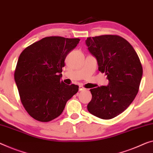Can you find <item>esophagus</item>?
Segmentation results:
<instances>
[{
	"mask_svg": "<svg viewBox=\"0 0 153 153\" xmlns=\"http://www.w3.org/2000/svg\"><path fill=\"white\" fill-rule=\"evenodd\" d=\"M85 90V88H84L83 86H79V91H83V90Z\"/></svg>",
	"mask_w": 153,
	"mask_h": 153,
	"instance_id": "34e87169",
	"label": "esophagus"
}]
</instances>
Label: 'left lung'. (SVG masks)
I'll return each instance as SVG.
<instances>
[{
    "instance_id": "8db88e82",
    "label": "left lung",
    "mask_w": 153,
    "mask_h": 153,
    "mask_svg": "<svg viewBox=\"0 0 153 153\" xmlns=\"http://www.w3.org/2000/svg\"><path fill=\"white\" fill-rule=\"evenodd\" d=\"M85 44L97 60L98 70L109 80L107 86L90 89L92 98L88 110L101 119L114 118L127 109L137 95L143 74L140 60L130 43L120 36L88 37Z\"/></svg>"
}]
</instances>
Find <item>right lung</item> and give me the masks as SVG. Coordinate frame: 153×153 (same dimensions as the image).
I'll return each mask as SVG.
<instances>
[{"instance_id":"1","label":"right lung","mask_w":153,"mask_h":153,"mask_svg":"<svg viewBox=\"0 0 153 153\" xmlns=\"http://www.w3.org/2000/svg\"><path fill=\"white\" fill-rule=\"evenodd\" d=\"M79 38L46 37L26 48L18 58L14 79L26 111L40 122L59 116L79 86L61 81L68 54Z\"/></svg>"}]
</instances>
